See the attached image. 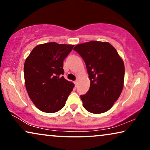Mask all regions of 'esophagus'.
Wrapping results in <instances>:
<instances>
[{
  "label": "esophagus",
  "mask_w": 150,
  "mask_h": 150,
  "mask_svg": "<svg viewBox=\"0 0 150 150\" xmlns=\"http://www.w3.org/2000/svg\"><path fill=\"white\" fill-rule=\"evenodd\" d=\"M78 83H79V82H78V80H76V81H74V84H75L76 86L78 85Z\"/></svg>",
  "instance_id": "obj_1"
}]
</instances>
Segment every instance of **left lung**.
<instances>
[{"instance_id":"left-lung-1","label":"left lung","mask_w":150,"mask_h":150,"mask_svg":"<svg viewBox=\"0 0 150 150\" xmlns=\"http://www.w3.org/2000/svg\"><path fill=\"white\" fill-rule=\"evenodd\" d=\"M74 50L85 61L90 80L89 91L81 96L84 108L94 114L108 111L124 87L122 59L108 42L91 41L76 45Z\"/></svg>"}]
</instances>
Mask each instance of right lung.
I'll return each mask as SVG.
<instances>
[{
  "label": "right lung",
  "mask_w": 150,
  "mask_h": 150,
  "mask_svg": "<svg viewBox=\"0 0 150 150\" xmlns=\"http://www.w3.org/2000/svg\"><path fill=\"white\" fill-rule=\"evenodd\" d=\"M74 45L49 42L38 45L25 60L24 83L33 104L52 113L65 106L74 84L62 76L63 61Z\"/></svg>",
  "instance_id": "1"
}]
</instances>
